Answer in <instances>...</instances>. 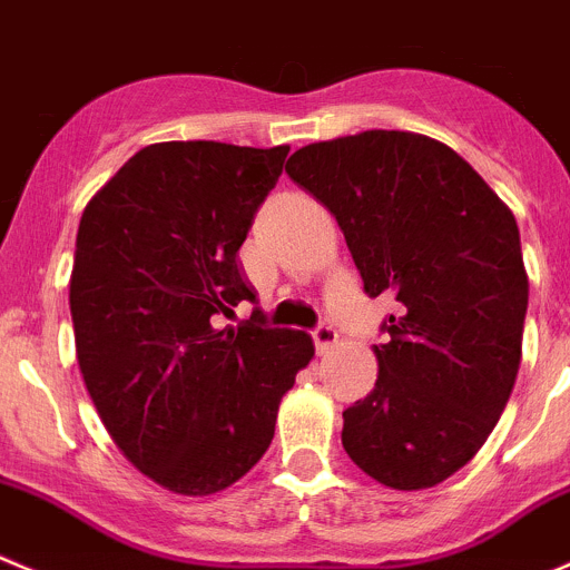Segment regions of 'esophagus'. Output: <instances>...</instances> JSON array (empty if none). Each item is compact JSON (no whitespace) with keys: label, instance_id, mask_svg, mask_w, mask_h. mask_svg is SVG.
<instances>
[{"label":"esophagus","instance_id":"esophagus-1","mask_svg":"<svg viewBox=\"0 0 570 570\" xmlns=\"http://www.w3.org/2000/svg\"><path fill=\"white\" fill-rule=\"evenodd\" d=\"M313 344H316L318 352H330L335 344H338V330L330 322H322L316 330H313Z\"/></svg>","mask_w":570,"mask_h":570}]
</instances>
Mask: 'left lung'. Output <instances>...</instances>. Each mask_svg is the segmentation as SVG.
<instances>
[{"label":"left lung","mask_w":570,"mask_h":570,"mask_svg":"<svg viewBox=\"0 0 570 570\" xmlns=\"http://www.w3.org/2000/svg\"><path fill=\"white\" fill-rule=\"evenodd\" d=\"M335 215L363 291L392 294L377 383L344 411L352 462L392 490L462 470L512 394L529 305L514 215L448 145L363 131L285 165Z\"/></svg>","instance_id":"8db88e82"}]
</instances>
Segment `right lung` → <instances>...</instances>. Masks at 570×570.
Wrapping results in <instances>:
<instances>
[{"instance_id": "add662e5", "label": "right lung", "mask_w": 570, "mask_h": 570, "mask_svg": "<svg viewBox=\"0 0 570 570\" xmlns=\"http://www.w3.org/2000/svg\"><path fill=\"white\" fill-rule=\"evenodd\" d=\"M288 145L159 142L86 204L69 311L102 425L128 462L178 495L246 475L274 439L311 335L263 311L218 327L257 291L237 259Z\"/></svg>"}]
</instances>
